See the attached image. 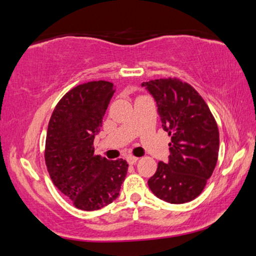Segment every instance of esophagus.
Segmentation results:
<instances>
[{
	"label": "esophagus",
	"mask_w": 256,
	"mask_h": 256,
	"mask_svg": "<svg viewBox=\"0 0 256 256\" xmlns=\"http://www.w3.org/2000/svg\"><path fill=\"white\" fill-rule=\"evenodd\" d=\"M126 160H128V164H134L136 162V161L139 160V158L133 156H128V158H126Z\"/></svg>",
	"instance_id": "esophagus-1"
}]
</instances>
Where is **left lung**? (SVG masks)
Instances as JSON below:
<instances>
[{
    "mask_svg": "<svg viewBox=\"0 0 256 256\" xmlns=\"http://www.w3.org/2000/svg\"><path fill=\"white\" fill-rule=\"evenodd\" d=\"M154 96L162 128L172 136L167 164L160 161L148 186L158 198L183 204L200 196L218 160L219 131L195 88L178 78L144 82Z\"/></svg>",
    "mask_w": 256,
    "mask_h": 256,
    "instance_id": "1",
    "label": "left lung"
}]
</instances>
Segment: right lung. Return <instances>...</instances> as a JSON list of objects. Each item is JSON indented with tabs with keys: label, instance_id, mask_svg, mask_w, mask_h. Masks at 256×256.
I'll list each match as a JSON object with an SVG mask.
<instances>
[{
	"label": "right lung",
	"instance_id": "right-lung-1",
	"mask_svg": "<svg viewBox=\"0 0 256 256\" xmlns=\"http://www.w3.org/2000/svg\"><path fill=\"white\" fill-rule=\"evenodd\" d=\"M116 92L109 81H90L64 94L53 110L45 164L54 184L75 208L100 210L120 195L128 164L94 154V136Z\"/></svg>",
	"mask_w": 256,
	"mask_h": 256
}]
</instances>
